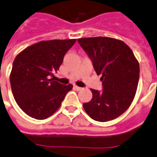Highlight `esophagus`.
<instances>
[{"label":"esophagus","mask_w":157,"mask_h":157,"mask_svg":"<svg viewBox=\"0 0 157 157\" xmlns=\"http://www.w3.org/2000/svg\"><path fill=\"white\" fill-rule=\"evenodd\" d=\"M75 89V90H76V91H80V90H82V88L81 87H78V86H76V85H74V87H73Z\"/></svg>","instance_id":"esophagus-1"}]
</instances>
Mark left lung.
Returning a JSON list of instances; mask_svg holds the SVG:
<instances>
[{
  "label": "left lung",
  "instance_id": "1",
  "mask_svg": "<svg viewBox=\"0 0 157 157\" xmlns=\"http://www.w3.org/2000/svg\"><path fill=\"white\" fill-rule=\"evenodd\" d=\"M93 61L97 74L101 75L103 90L91 89L93 98L83 104L88 115L98 122L118 118L134 100L138 87L140 64L124 42L109 37L78 39Z\"/></svg>",
  "mask_w": 157,
  "mask_h": 157
}]
</instances>
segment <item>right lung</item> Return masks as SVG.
I'll return each mask as SVG.
<instances>
[{
    "instance_id": "1",
    "label": "right lung",
    "mask_w": 157,
    "mask_h": 157,
    "mask_svg": "<svg viewBox=\"0 0 157 157\" xmlns=\"http://www.w3.org/2000/svg\"><path fill=\"white\" fill-rule=\"evenodd\" d=\"M76 41L39 42L21 51L14 59L10 76L11 90L17 104L27 115L39 120L48 118L72 90L71 84L63 85L55 81L54 73Z\"/></svg>"
}]
</instances>
